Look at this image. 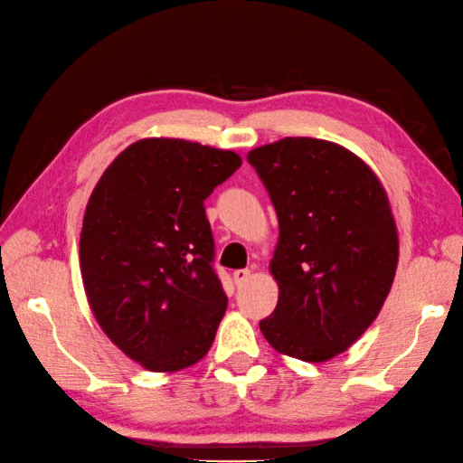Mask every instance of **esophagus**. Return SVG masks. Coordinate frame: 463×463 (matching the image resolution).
Listing matches in <instances>:
<instances>
[{"label":"esophagus","mask_w":463,"mask_h":463,"mask_svg":"<svg viewBox=\"0 0 463 463\" xmlns=\"http://www.w3.org/2000/svg\"><path fill=\"white\" fill-rule=\"evenodd\" d=\"M232 277H233V283H236L238 287H241V285L248 283L250 270H248V269H238V270H233Z\"/></svg>","instance_id":"obj_1"}]
</instances>
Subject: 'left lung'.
Masks as SVG:
<instances>
[{"mask_svg": "<svg viewBox=\"0 0 463 463\" xmlns=\"http://www.w3.org/2000/svg\"><path fill=\"white\" fill-rule=\"evenodd\" d=\"M279 217V301L260 330L277 353L324 363L365 332L392 289L398 230L375 172L338 143L285 137L248 154Z\"/></svg>", "mask_w": 463, "mask_h": 463, "instance_id": "obj_1", "label": "left lung"}]
</instances>
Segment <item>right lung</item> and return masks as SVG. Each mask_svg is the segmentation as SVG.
Returning <instances> with one entry per match:
<instances>
[{"mask_svg":"<svg viewBox=\"0 0 463 463\" xmlns=\"http://www.w3.org/2000/svg\"><path fill=\"white\" fill-rule=\"evenodd\" d=\"M240 165L236 151L147 137L120 151L90 194L83 289L104 335L141 367L172 373L213 345L227 295L203 203Z\"/></svg>","mask_w":463,"mask_h":463,"instance_id":"1","label":"right lung"}]
</instances>
